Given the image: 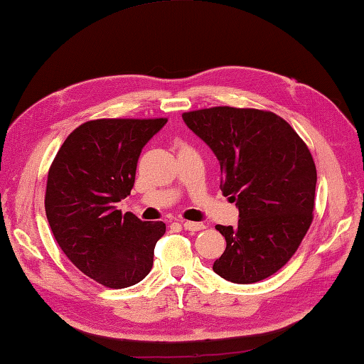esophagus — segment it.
<instances>
[{
  "mask_svg": "<svg viewBox=\"0 0 364 364\" xmlns=\"http://www.w3.org/2000/svg\"><path fill=\"white\" fill-rule=\"evenodd\" d=\"M183 227H184V230H189V232H198V230L205 229V224H202V223H191V220H184V223H183Z\"/></svg>",
  "mask_w": 364,
  "mask_h": 364,
  "instance_id": "obj_1",
  "label": "esophagus"
}]
</instances>
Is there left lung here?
<instances>
[{
  "label": "left lung",
  "instance_id": "1",
  "mask_svg": "<svg viewBox=\"0 0 364 364\" xmlns=\"http://www.w3.org/2000/svg\"><path fill=\"white\" fill-rule=\"evenodd\" d=\"M183 121L215 153L220 191L240 211L235 227L216 225L227 246L213 269L235 284L274 274L312 223L317 172L308 146L272 112L213 107Z\"/></svg>",
  "mask_w": 364,
  "mask_h": 364
}]
</instances>
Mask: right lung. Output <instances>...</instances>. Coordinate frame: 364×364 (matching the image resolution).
Instances as JSON below:
<instances>
[{"instance_id":"1","label":"right lung","mask_w":364,"mask_h":364,"mask_svg":"<svg viewBox=\"0 0 364 364\" xmlns=\"http://www.w3.org/2000/svg\"><path fill=\"white\" fill-rule=\"evenodd\" d=\"M158 119H95L64 140L48 170L46 215L68 259L110 289L140 282L151 272L162 220L121 215L144 146L166 126Z\"/></svg>"}]
</instances>
